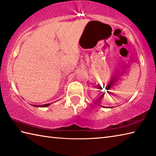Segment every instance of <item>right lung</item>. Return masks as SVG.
<instances>
[{
	"label": "right lung",
	"mask_w": 156,
	"mask_h": 156,
	"mask_svg": "<svg viewBox=\"0 0 156 156\" xmlns=\"http://www.w3.org/2000/svg\"><path fill=\"white\" fill-rule=\"evenodd\" d=\"M50 104H45V105H39V106H35L34 107H48Z\"/></svg>",
	"instance_id": "obj_1"
}]
</instances>
